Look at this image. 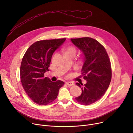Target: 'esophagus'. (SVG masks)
<instances>
[{"label":"esophagus","instance_id":"obj_1","mask_svg":"<svg viewBox=\"0 0 133 133\" xmlns=\"http://www.w3.org/2000/svg\"><path fill=\"white\" fill-rule=\"evenodd\" d=\"M66 84L68 86H72V85H74V83L72 82H66Z\"/></svg>","mask_w":133,"mask_h":133}]
</instances>
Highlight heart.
I'll list each match as a JSON object with an SVG mask.
<instances>
[{"mask_svg": "<svg viewBox=\"0 0 133 133\" xmlns=\"http://www.w3.org/2000/svg\"><path fill=\"white\" fill-rule=\"evenodd\" d=\"M64 51L65 55L66 54H76V48L72 45H69L64 48Z\"/></svg>", "mask_w": 133, "mask_h": 133, "instance_id": "b5f03b06", "label": "heart"}]
</instances>
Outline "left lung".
Returning <instances> with one entry per match:
<instances>
[{
    "label": "left lung",
    "instance_id": "obj_1",
    "mask_svg": "<svg viewBox=\"0 0 133 133\" xmlns=\"http://www.w3.org/2000/svg\"><path fill=\"white\" fill-rule=\"evenodd\" d=\"M71 42L84 55L82 74L85 84L76 83L82 94L75 98L81 104L89 105L100 100L107 90L111 79V66L104 47L97 40L89 37L71 39Z\"/></svg>",
    "mask_w": 133,
    "mask_h": 133
}]
</instances>
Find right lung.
<instances>
[{
    "instance_id": "1",
    "label": "right lung",
    "mask_w": 133,
    "mask_h": 133,
    "mask_svg": "<svg viewBox=\"0 0 133 133\" xmlns=\"http://www.w3.org/2000/svg\"><path fill=\"white\" fill-rule=\"evenodd\" d=\"M65 38L40 40L33 43L24 55L20 68L23 88L30 98L39 105H46L57 97L64 82H52L44 76L49 71L52 56Z\"/></svg>"
}]
</instances>
